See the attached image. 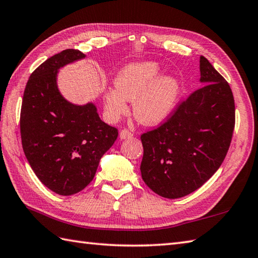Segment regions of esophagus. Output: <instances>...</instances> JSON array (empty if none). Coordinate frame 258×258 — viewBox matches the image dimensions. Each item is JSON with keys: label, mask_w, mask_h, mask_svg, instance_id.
<instances>
[{"label": "esophagus", "mask_w": 258, "mask_h": 258, "mask_svg": "<svg viewBox=\"0 0 258 258\" xmlns=\"http://www.w3.org/2000/svg\"><path fill=\"white\" fill-rule=\"evenodd\" d=\"M133 134L127 130H122L119 132V139L120 140H126V139H132Z\"/></svg>", "instance_id": "1"}]
</instances>
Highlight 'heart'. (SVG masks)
<instances>
[{"label":"heart","instance_id":"heart-1","mask_svg":"<svg viewBox=\"0 0 258 258\" xmlns=\"http://www.w3.org/2000/svg\"><path fill=\"white\" fill-rule=\"evenodd\" d=\"M162 74L155 61H139L124 66L114 79L115 88L104 93L105 110L117 119L128 112L127 102L133 103V113L141 124L159 125L169 117L178 103L181 85L178 78Z\"/></svg>","mask_w":258,"mask_h":258}]
</instances>
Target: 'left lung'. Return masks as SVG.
Listing matches in <instances>:
<instances>
[{"mask_svg": "<svg viewBox=\"0 0 258 258\" xmlns=\"http://www.w3.org/2000/svg\"><path fill=\"white\" fill-rule=\"evenodd\" d=\"M200 84L168 122L141 136L145 184L168 199L199 189L228 152L235 126V102L228 83L200 55Z\"/></svg>", "mask_w": 258, "mask_h": 258, "instance_id": "1", "label": "left lung"}]
</instances>
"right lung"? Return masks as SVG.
Masks as SVG:
<instances>
[{"instance_id":"obj_1","label":"right lung","mask_w":258,"mask_h":258,"mask_svg":"<svg viewBox=\"0 0 258 258\" xmlns=\"http://www.w3.org/2000/svg\"><path fill=\"white\" fill-rule=\"evenodd\" d=\"M85 57L75 49L52 55L31 74L23 94L20 128L25 158L38 179L60 196L90 183L118 135L100 119L93 102L74 104L58 88L59 69Z\"/></svg>"}]
</instances>
